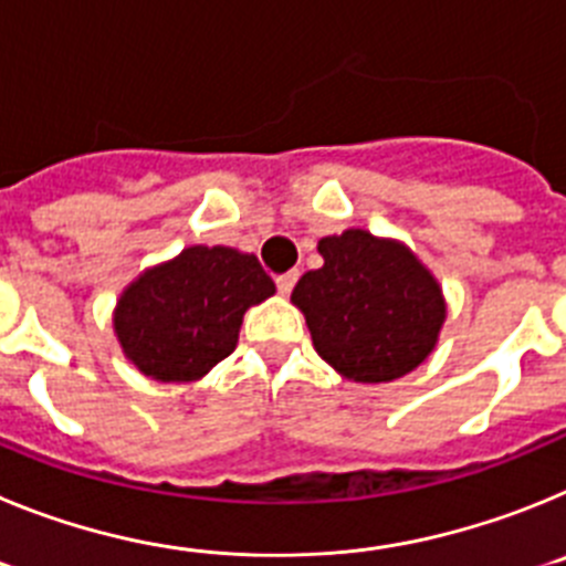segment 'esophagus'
I'll return each mask as SVG.
<instances>
[{
	"instance_id": "34e87169",
	"label": "esophagus",
	"mask_w": 566,
	"mask_h": 566,
	"mask_svg": "<svg viewBox=\"0 0 566 566\" xmlns=\"http://www.w3.org/2000/svg\"><path fill=\"white\" fill-rule=\"evenodd\" d=\"M294 283H297V272L280 274V277H277V292L283 294V297H286V294L294 289Z\"/></svg>"
}]
</instances>
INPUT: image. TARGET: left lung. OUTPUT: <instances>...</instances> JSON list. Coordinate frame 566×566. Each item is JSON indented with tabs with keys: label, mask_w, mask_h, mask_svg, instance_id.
Listing matches in <instances>:
<instances>
[{
	"label": "left lung",
	"mask_w": 566,
	"mask_h": 566,
	"mask_svg": "<svg viewBox=\"0 0 566 566\" xmlns=\"http://www.w3.org/2000/svg\"><path fill=\"white\" fill-rule=\"evenodd\" d=\"M323 266L297 280L314 352L339 377L394 382L431 357L448 317L442 286L402 240L368 229L319 238Z\"/></svg>",
	"instance_id": "8db88e82"
}]
</instances>
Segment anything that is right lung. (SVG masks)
I'll return each mask as SVG.
<instances>
[{
	"instance_id": "obj_1",
	"label": "right lung",
	"mask_w": 566,
	"mask_h": 566,
	"mask_svg": "<svg viewBox=\"0 0 566 566\" xmlns=\"http://www.w3.org/2000/svg\"><path fill=\"white\" fill-rule=\"evenodd\" d=\"M274 292L254 254L198 243L124 289L113 332L144 377L195 382L234 352L243 314Z\"/></svg>"
}]
</instances>
